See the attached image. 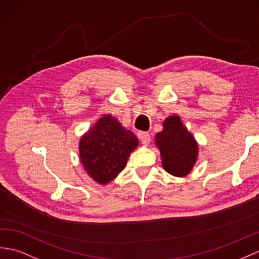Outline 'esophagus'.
Returning a JSON list of instances; mask_svg holds the SVG:
<instances>
[{"label":"esophagus","mask_w":259,"mask_h":259,"mask_svg":"<svg viewBox=\"0 0 259 259\" xmlns=\"http://www.w3.org/2000/svg\"><path fill=\"white\" fill-rule=\"evenodd\" d=\"M140 138H141V142L144 144V145H148L149 142H150V134L147 133V132H141L140 134Z\"/></svg>","instance_id":"1"}]
</instances>
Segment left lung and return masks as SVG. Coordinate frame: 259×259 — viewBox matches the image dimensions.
Returning <instances> with one entry per match:
<instances>
[{"label":"left lung","mask_w":259,"mask_h":259,"mask_svg":"<svg viewBox=\"0 0 259 259\" xmlns=\"http://www.w3.org/2000/svg\"><path fill=\"white\" fill-rule=\"evenodd\" d=\"M161 154L162 166L167 172L184 177L197 161L198 145L188 134L179 116L174 115L163 122V130L156 135Z\"/></svg>","instance_id":"8db88e82"}]
</instances>
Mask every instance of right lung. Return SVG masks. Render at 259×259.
I'll return each mask as SVG.
<instances>
[{
    "instance_id": "add662e5",
    "label": "right lung",
    "mask_w": 259,
    "mask_h": 259,
    "mask_svg": "<svg viewBox=\"0 0 259 259\" xmlns=\"http://www.w3.org/2000/svg\"><path fill=\"white\" fill-rule=\"evenodd\" d=\"M137 145L138 140L131 131L125 130L116 118L104 115L81 138L80 159L88 175L105 185L125 168Z\"/></svg>"
}]
</instances>
